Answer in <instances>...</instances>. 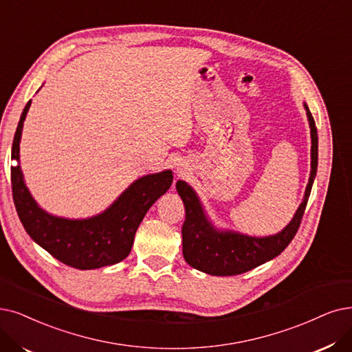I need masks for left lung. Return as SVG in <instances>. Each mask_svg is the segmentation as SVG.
Instances as JSON below:
<instances>
[{
	"label": "left lung",
	"mask_w": 352,
	"mask_h": 352,
	"mask_svg": "<svg viewBox=\"0 0 352 352\" xmlns=\"http://www.w3.org/2000/svg\"><path fill=\"white\" fill-rule=\"evenodd\" d=\"M311 127V177L305 198L287 227L270 236H250L234 231H218L204 212L195 190L184 180H177L176 189L185 204V222L182 227L184 257L193 269L210 276L241 274L277 257L296 235L311 195L318 168V131L315 120L305 104Z\"/></svg>",
	"instance_id": "1"
}]
</instances>
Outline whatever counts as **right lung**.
I'll return each instance as SVG.
<instances>
[{
  "instance_id": "1",
  "label": "right lung",
  "mask_w": 352,
  "mask_h": 352,
  "mask_svg": "<svg viewBox=\"0 0 352 352\" xmlns=\"http://www.w3.org/2000/svg\"><path fill=\"white\" fill-rule=\"evenodd\" d=\"M30 105L32 101L24 107L12 140L11 159L17 162L23 122ZM172 182V170L143 176L102 214L88 219H66L41 209L24 184L20 164L11 167L12 199L24 230L54 258L79 270L100 269L127 257L140 222Z\"/></svg>"
}]
</instances>
